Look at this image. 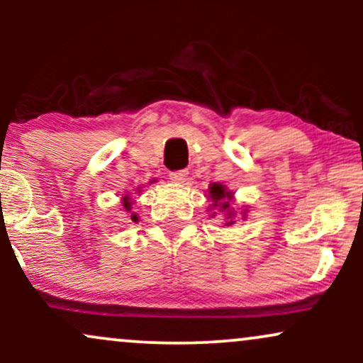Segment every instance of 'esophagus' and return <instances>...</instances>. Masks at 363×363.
Masks as SVG:
<instances>
[{
    "mask_svg": "<svg viewBox=\"0 0 363 363\" xmlns=\"http://www.w3.org/2000/svg\"><path fill=\"white\" fill-rule=\"evenodd\" d=\"M169 177L174 182H184L187 179V170H174V172L169 174Z\"/></svg>",
    "mask_w": 363,
    "mask_h": 363,
    "instance_id": "obj_1",
    "label": "esophagus"
}]
</instances>
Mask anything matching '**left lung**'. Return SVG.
Segmentation results:
<instances>
[{"label": "left lung", "mask_w": 363, "mask_h": 363, "mask_svg": "<svg viewBox=\"0 0 363 363\" xmlns=\"http://www.w3.org/2000/svg\"><path fill=\"white\" fill-rule=\"evenodd\" d=\"M210 196H211V199L215 201L216 206H218L220 201H223V199H225V202L223 201V203H220V206H222L223 210H227L228 199H232V193H227V189H225L222 184H211L210 186ZM228 223H230V222H228Z\"/></svg>", "instance_id": "obj_1"}]
</instances>
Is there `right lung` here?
<instances>
[{
	"label": "right lung",
	"instance_id": "1",
	"mask_svg": "<svg viewBox=\"0 0 363 363\" xmlns=\"http://www.w3.org/2000/svg\"><path fill=\"white\" fill-rule=\"evenodd\" d=\"M123 199H124L123 206H124V208H126V210H131V206H129V201H128V196H124V198H123ZM131 218H133V220H136V215H133V216H131Z\"/></svg>",
	"mask_w": 363,
	"mask_h": 363
}]
</instances>
